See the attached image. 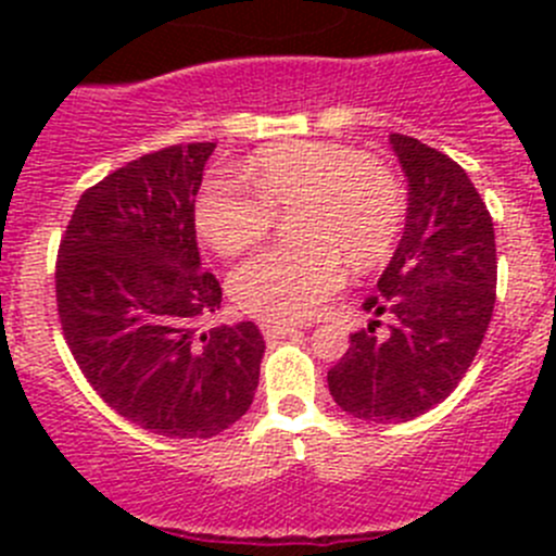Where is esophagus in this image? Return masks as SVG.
Instances as JSON below:
<instances>
[{
  "label": "esophagus",
  "mask_w": 556,
  "mask_h": 556,
  "mask_svg": "<svg viewBox=\"0 0 556 556\" xmlns=\"http://www.w3.org/2000/svg\"><path fill=\"white\" fill-rule=\"evenodd\" d=\"M304 330V325H288V323H261V333L266 336L268 341L288 339V336H295Z\"/></svg>",
  "instance_id": "34e87169"
}]
</instances>
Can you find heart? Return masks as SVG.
I'll return each mask as SVG.
<instances>
[{
  "label": "heart",
  "instance_id": "heart-1",
  "mask_svg": "<svg viewBox=\"0 0 556 556\" xmlns=\"http://www.w3.org/2000/svg\"><path fill=\"white\" fill-rule=\"evenodd\" d=\"M244 177L215 172L195 199V226L220 255L233 257L293 212L295 247L250 257L228 279L239 312L257 319H306L341 288L346 261L371 268L392 250L403 226L395 174L344 144L288 142L261 150Z\"/></svg>",
  "mask_w": 556,
  "mask_h": 556
}]
</instances>
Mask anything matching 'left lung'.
<instances>
[{
  "mask_svg": "<svg viewBox=\"0 0 556 556\" xmlns=\"http://www.w3.org/2000/svg\"><path fill=\"white\" fill-rule=\"evenodd\" d=\"M408 179L403 239L363 309L382 319L350 336L328 371L333 401L366 422H408L439 406L473 363L492 309L497 257L486 204L463 166L390 134Z\"/></svg>",
  "mask_w": 556,
  "mask_h": 556,
  "instance_id": "1",
  "label": "left lung"
}]
</instances>
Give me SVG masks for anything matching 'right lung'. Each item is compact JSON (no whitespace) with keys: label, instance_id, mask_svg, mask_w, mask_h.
Here are the masks:
<instances>
[{"label":"right lung","instance_id":"add662e5","mask_svg":"<svg viewBox=\"0 0 556 556\" xmlns=\"http://www.w3.org/2000/svg\"><path fill=\"white\" fill-rule=\"evenodd\" d=\"M215 142L142 155L77 201L59 244L64 339L97 395L166 439H212L244 417L266 350L255 323H201L220 309L201 268L195 193Z\"/></svg>","mask_w":556,"mask_h":556}]
</instances>
